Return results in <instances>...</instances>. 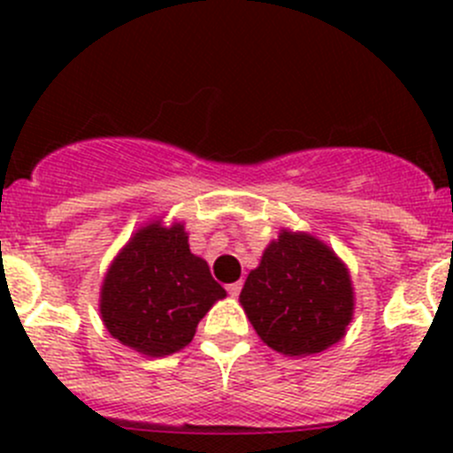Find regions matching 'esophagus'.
I'll return each mask as SVG.
<instances>
[{
	"mask_svg": "<svg viewBox=\"0 0 453 453\" xmlns=\"http://www.w3.org/2000/svg\"><path fill=\"white\" fill-rule=\"evenodd\" d=\"M240 290H242V281H235V283H229V286H226V292H229L231 297H238Z\"/></svg>",
	"mask_w": 453,
	"mask_h": 453,
	"instance_id": "esophagus-1",
	"label": "esophagus"
}]
</instances>
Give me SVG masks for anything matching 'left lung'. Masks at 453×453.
<instances>
[{"label":"left lung","instance_id":"left-lung-1","mask_svg":"<svg viewBox=\"0 0 453 453\" xmlns=\"http://www.w3.org/2000/svg\"><path fill=\"white\" fill-rule=\"evenodd\" d=\"M240 306L270 349L303 358L345 338L354 319V283L326 242L281 229L247 274Z\"/></svg>","mask_w":453,"mask_h":453}]
</instances>
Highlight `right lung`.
Instances as JSON below:
<instances>
[{
    "instance_id": "right-lung-1",
    "label": "right lung",
    "mask_w": 453,
    "mask_h": 453,
    "mask_svg": "<svg viewBox=\"0 0 453 453\" xmlns=\"http://www.w3.org/2000/svg\"><path fill=\"white\" fill-rule=\"evenodd\" d=\"M224 297L208 263L190 251L186 224L151 219L108 265L99 315L124 347L163 358L190 345L199 319Z\"/></svg>"
}]
</instances>
